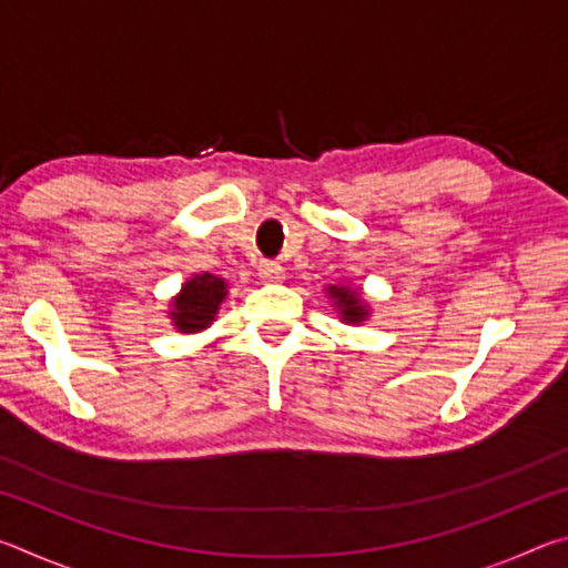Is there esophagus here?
I'll return each mask as SVG.
<instances>
[{"label":"esophagus","instance_id":"esophagus-1","mask_svg":"<svg viewBox=\"0 0 568 568\" xmlns=\"http://www.w3.org/2000/svg\"><path fill=\"white\" fill-rule=\"evenodd\" d=\"M257 275L263 277L265 283H281L283 281V265L275 263V261H263L257 265Z\"/></svg>","mask_w":568,"mask_h":568}]
</instances>
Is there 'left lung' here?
<instances>
[{"instance_id":"1","label":"left lung","mask_w":568,"mask_h":568,"mask_svg":"<svg viewBox=\"0 0 568 568\" xmlns=\"http://www.w3.org/2000/svg\"><path fill=\"white\" fill-rule=\"evenodd\" d=\"M328 295H331L333 305L338 307L343 323L361 325L365 318H368V305L363 303L361 293L353 291V287H348V285H328Z\"/></svg>"}]
</instances>
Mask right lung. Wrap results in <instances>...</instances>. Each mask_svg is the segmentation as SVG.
<instances>
[{"label":"right lung","instance_id":"right-lung-1","mask_svg":"<svg viewBox=\"0 0 568 568\" xmlns=\"http://www.w3.org/2000/svg\"><path fill=\"white\" fill-rule=\"evenodd\" d=\"M227 295V283L217 275H192L172 297L170 318L180 333H197L215 321L220 303Z\"/></svg>","mask_w":568,"mask_h":568}]
</instances>
